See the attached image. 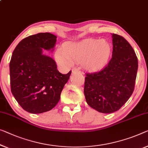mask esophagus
<instances>
[{
  "label": "esophagus",
  "instance_id": "1",
  "mask_svg": "<svg viewBox=\"0 0 148 148\" xmlns=\"http://www.w3.org/2000/svg\"><path fill=\"white\" fill-rule=\"evenodd\" d=\"M79 72H79L77 69H73L72 70V74H76V73H79Z\"/></svg>",
  "mask_w": 148,
  "mask_h": 148
}]
</instances>
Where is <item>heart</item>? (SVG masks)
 Wrapping results in <instances>:
<instances>
[{
  "label": "heart",
  "instance_id": "1",
  "mask_svg": "<svg viewBox=\"0 0 148 148\" xmlns=\"http://www.w3.org/2000/svg\"><path fill=\"white\" fill-rule=\"evenodd\" d=\"M112 46L105 39H87L79 42L67 43L58 49L55 58L59 64L71 66L73 62H82L88 70H97L105 66L112 55Z\"/></svg>",
  "mask_w": 148,
  "mask_h": 148
}]
</instances>
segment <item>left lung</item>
I'll list each match as a JSON object with an SVG mask.
<instances>
[{"mask_svg": "<svg viewBox=\"0 0 148 148\" xmlns=\"http://www.w3.org/2000/svg\"><path fill=\"white\" fill-rule=\"evenodd\" d=\"M113 52L106 66L87 73L84 96L88 105L101 113L118 111L130 98L138 68L133 48L122 36L112 34Z\"/></svg>", "mask_w": 148, "mask_h": 148, "instance_id": "8db88e82", "label": "left lung"}]
</instances>
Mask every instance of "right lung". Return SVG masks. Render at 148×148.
I'll return each mask as SVG.
<instances>
[{
  "label": "right lung",
  "mask_w": 148,
  "mask_h": 148,
  "mask_svg": "<svg viewBox=\"0 0 148 148\" xmlns=\"http://www.w3.org/2000/svg\"><path fill=\"white\" fill-rule=\"evenodd\" d=\"M57 37L49 32L31 35L20 42L10 62L11 92L18 104L31 114L52 110L60 98L71 71L62 74L55 61L43 54L52 52Z\"/></svg>",
  "instance_id": "right-lung-1"
}]
</instances>
